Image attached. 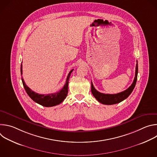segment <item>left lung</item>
<instances>
[{"mask_svg":"<svg viewBox=\"0 0 157 157\" xmlns=\"http://www.w3.org/2000/svg\"><path fill=\"white\" fill-rule=\"evenodd\" d=\"M137 75H138V63L137 61V64L136 68V76L134 78L133 81L131 86L127 89L121 93L115 94H104L98 91L94 88L93 82H91V92L94 98L101 104L105 105H112L119 103L122 101L125 100L127 98L129 95L133 91L134 87L136 86L137 79Z\"/></svg>","mask_w":157,"mask_h":157,"instance_id":"obj_1","label":"left lung"}]
</instances>
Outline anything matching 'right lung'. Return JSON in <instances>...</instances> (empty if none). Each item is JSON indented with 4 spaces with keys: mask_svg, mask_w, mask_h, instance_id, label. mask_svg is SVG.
<instances>
[{
    "mask_svg": "<svg viewBox=\"0 0 157 157\" xmlns=\"http://www.w3.org/2000/svg\"><path fill=\"white\" fill-rule=\"evenodd\" d=\"M73 71V70H71L70 72L69 73L66 81V84H64V86L61 90L57 93H52L49 94H40L36 93L35 92L31 90V89L25 84L23 78H21V81L27 94L33 101L44 107H52V106H55L59 104L66 98L68 92L69 79ZM20 73L21 75H22V64H21L20 67Z\"/></svg>",
    "mask_w": 157,
    "mask_h": 157,
    "instance_id": "add662e5",
    "label": "right lung"
}]
</instances>
